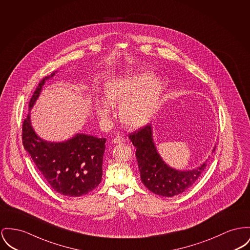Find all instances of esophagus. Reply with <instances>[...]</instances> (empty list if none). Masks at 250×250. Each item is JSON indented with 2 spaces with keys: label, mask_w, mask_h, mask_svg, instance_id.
<instances>
[{
  "label": "esophagus",
  "mask_w": 250,
  "mask_h": 250,
  "mask_svg": "<svg viewBox=\"0 0 250 250\" xmlns=\"http://www.w3.org/2000/svg\"><path fill=\"white\" fill-rule=\"evenodd\" d=\"M125 141H126V139L122 136H117L113 139V143H115V144H120V143H123Z\"/></svg>",
  "instance_id": "obj_1"
}]
</instances>
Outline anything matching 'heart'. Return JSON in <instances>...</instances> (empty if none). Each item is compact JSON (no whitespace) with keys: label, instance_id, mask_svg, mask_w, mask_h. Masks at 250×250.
<instances>
[{"label":"heart","instance_id":"obj_1","mask_svg":"<svg viewBox=\"0 0 250 250\" xmlns=\"http://www.w3.org/2000/svg\"><path fill=\"white\" fill-rule=\"evenodd\" d=\"M153 77L150 71H141L130 75L114 77L104 84V100L111 106H120L121 121L130 128H139L147 124L155 114L164 83ZM102 103L95 107L100 119H108L110 106Z\"/></svg>","mask_w":250,"mask_h":250}]
</instances>
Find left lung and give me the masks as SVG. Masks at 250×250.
<instances>
[{
    "label": "left lung",
    "mask_w": 250,
    "mask_h": 250,
    "mask_svg": "<svg viewBox=\"0 0 250 250\" xmlns=\"http://www.w3.org/2000/svg\"><path fill=\"white\" fill-rule=\"evenodd\" d=\"M130 139L136 148L135 155L142 183L151 192L172 197L181 194L195 183L207 166L208 160L192 169H176L167 165L155 147L152 126L148 125ZM215 150V147L212 151Z\"/></svg>",
    "instance_id": "8db88e82"
}]
</instances>
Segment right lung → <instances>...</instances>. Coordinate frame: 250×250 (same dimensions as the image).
<instances>
[{"instance_id":"obj_1","label":"right lung","mask_w":250,"mask_h":250,"mask_svg":"<svg viewBox=\"0 0 250 250\" xmlns=\"http://www.w3.org/2000/svg\"><path fill=\"white\" fill-rule=\"evenodd\" d=\"M56 73L44 78L34 92L29 113L22 124V144L54 190L68 197H80L101 182L106 138L78 133L64 141L52 142L42 139L34 131L30 111L43 85Z\"/></svg>"}]
</instances>
